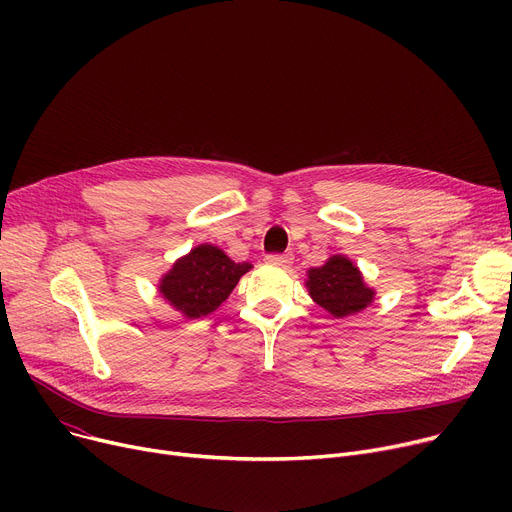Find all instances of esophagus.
Here are the masks:
<instances>
[{"label": "esophagus", "instance_id": "esophagus-1", "mask_svg": "<svg viewBox=\"0 0 512 512\" xmlns=\"http://www.w3.org/2000/svg\"><path fill=\"white\" fill-rule=\"evenodd\" d=\"M267 259V263H274V265H282V267H288L290 263H292V253H284V255H278V253H274V255H267L265 257Z\"/></svg>", "mask_w": 512, "mask_h": 512}]
</instances>
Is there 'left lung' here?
<instances>
[{
	"label": "left lung",
	"instance_id": "obj_1",
	"mask_svg": "<svg viewBox=\"0 0 512 512\" xmlns=\"http://www.w3.org/2000/svg\"><path fill=\"white\" fill-rule=\"evenodd\" d=\"M305 286L309 297L336 319L361 313L375 299V290L346 255H332L324 265L311 267Z\"/></svg>",
	"mask_w": 512,
	"mask_h": 512
}]
</instances>
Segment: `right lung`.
I'll list each match as a JSON object with an SVG mask.
<instances>
[{"label": "right lung", "mask_w": 512, "mask_h": 512, "mask_svg": "<svg viewBox=\"0 0 512 512\" xmlns=\"http://www.w3.org/2000/svg\"><path fill=\"white\" fill-rule=\"evenodd\" d=\"M251 263H234L220 247L197 245L174 261L159 278L157 290L166 303L188 319H199L218 309Z\"/></svg>", "instance_id": "right-lung-1"}]
</instances>
